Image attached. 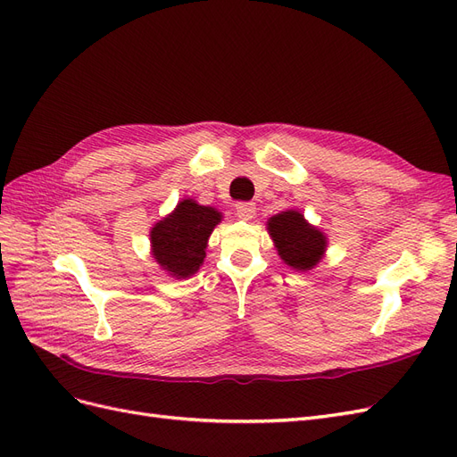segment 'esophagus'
Segmentation results:
<instances>
[{
    "label": "esophagus",
    "mask_w": 457,
    "mask_h": 457,
    "mask_svg": "<svg viewBox=\"0 0 457 457\" xmlns=\"http://www.w3.org/2000/svg\"><path fill=\"white\" fill-rule=\"evenodd\" d=\"M237 215L244 220H250L255 215V204L253 202H238L237 204Z\"/></svg>",
    "instance_id": "esophagus-1"
}]
</instances>
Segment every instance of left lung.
<instances>
[{
  "label": "left lung",
  "mask_w": 457,
  "mask_h": 457,
  "mask_svg": "<svg viewBox=\"0 0 457 457\" xmlns=\"http://www.w3.org/2000/svg\"><path fill=\"white\" fill-rule=\"evenodd\" d=\"M269 232L286 265L297 270H311L324 253V234L311 227L299 212L274 215L269 220Z\"/></svg>",
  "instance_id": "1"
}]
</instances>
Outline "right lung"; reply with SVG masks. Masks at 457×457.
<instances>
[{"instance_id":"add662e5","label":"right lung","mask_w":457,"mask_h":457,"mask_svg":"<svg viewBox=\"0 0 457 457\" xmlns=\"http://www.w3.org/2000/svg\"><path fill=\"white\" fill-rule=\"evenodd\" d=\"M220 213L195 200H183L150 232L152 255L177 278L195 274L205 257V244Z\"/></svg>"}]
</instances>
